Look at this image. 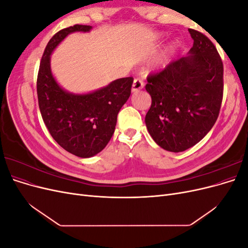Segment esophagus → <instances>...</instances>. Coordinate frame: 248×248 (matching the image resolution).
<instances>
[{"label": "esophagus", "mask_w": 248, "mask_h": 248, "mask_svg": "<svg viewBox=\"0 0 248 248\" xmlns=\"http://www.w3.org/2000/svg\"><path fill=\"white\" fill-rule=\"evenodd\" d=\"M144 88V82H142L140 79L137 78L134 79L133 84H132V88H131V92H138L140 90H141Z\"/></svg>", "instance_id": "obj_1"}]
</instances>
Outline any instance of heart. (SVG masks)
<instances>
[{"mask_svg":"<svg viewBox=\"0 0 248 248\" xmlns=\"http://www.w3.org/2000/svg\"><path fill=\"white\" fill-rule=\"evenodd\" d=\"M166 58H167L166 56L161 55V56H159L158 58H157L156 60H154V62L152 64L153 68L154 69H160V68H162L164 63H166Z\"/></svg>","mask_w":248,"mask_h":248,"instance_id":"1","label":"heart"}]
</instances>
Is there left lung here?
Masks as SVG:
<instances>
[{
    "label": "left lung",
    "mask_w": 248,
    "mask_h": 248,
    "mask_svg": "<svg viewBox=\"0 0 248 248\" xmlns=\"http://www.w3.org/2000/svg\"><path fill=\"white\" fill-rule=\"evenodd\" d=\"M188 55L148 77L152 98L145 122L154 141L170 152H183L211 130L222 101L223 66L214 44L188 29Z\"/></svg>",
    "instance_id": "1"
}]
</instances>
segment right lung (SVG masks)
I'll use <instances>...</instances> for the list:
<instances>
[{"label": "right lung", "mask_w": 248, "mask_h": 248, "mask_svg": "<svg viewBox=\"0 0 248 248\" xmlns=\"http://www.w3.org/2000/svg\"><path fill=\"white\" fill-rule=\"evenodd\" d=\"M92 26L76 25L59 31L43 52L37 78V95L43 122L67 152L89 158L106 148L117 124L118 112L128 100L132 78H118L93 92L76 94L58 84L50 56L67 36L90 32Z\"/></svg>", "instance_id": "1"}]
</instances>
